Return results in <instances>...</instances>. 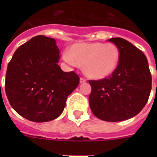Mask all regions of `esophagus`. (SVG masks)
Wrapping results in <instances>:
<instances>
[{
    "label": "esophagus",
    "instance_id": "34e87169",
    "mask_svg": "<svg viewBox=\"0 0 157 157\" xmlns=\"http://www.w3.org/2000/svg\"><path fill=\"white\" fill-rule=\"evenodd\" d=\"M86 78H84V77H81V78H80V82H81V83H84V82H86Z\"/></svg>",
    "mask_w": 157,
    "mask_h": 157
}]
</instances>
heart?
I'll list each match as a JSON object with an SVG mask.
<instances>
[{"label": "heart", "mask_w": 157, "mask_h": 157, "mask_svg": "<svg viewBox=\"0 0 157 157\" xmlns=\"http://www.w3.org/2000/svg\"><path fill=\"white\" fill-rule=\"evenodd\" d=\"M63 59L70 66L78 63L84 73L92 79H103L117 69L120 61V51L112 43H77L65 52Z\"/></svg>", "instance_id": "obj_1"}]
</instances>
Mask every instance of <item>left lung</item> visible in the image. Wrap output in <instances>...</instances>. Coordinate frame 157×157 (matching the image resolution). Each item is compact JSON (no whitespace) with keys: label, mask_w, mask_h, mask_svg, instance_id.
<instances>
[{"label":"left lung","mask_w":157,"mask_h":157,"mask_svg":"<svg viewBox=\"0 0 157 157\" xmlns=\"http://www.w3.org/2000/svg\"><path fill=\"white\" fill-rule=\"evenodd\" d=\"M119 49L117 69L107 78L89 81L94 115L105 121H125L139 114L148 100L151 75L145 54L121 37L109 39Z\"/></svg>","instance_id":"1"}]
</instances>
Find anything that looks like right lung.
<instances>
[{"label":"right lung","instance_id":"1","mask_svg":"<svg viewBox=\"0 0 157 157\" xmlns=\"http://www.w3.org/2000/svg\"><path fill=\"white\" fill-rule=\"evenodd\" d=\"M59 60L55 40L42 35L16 50L7 67L5 89L11 107L20 116L46 122L62 114L80 77L73 71H62Z\"/></svg>","mask_w":157,"mask_h":157}]
</instances>
